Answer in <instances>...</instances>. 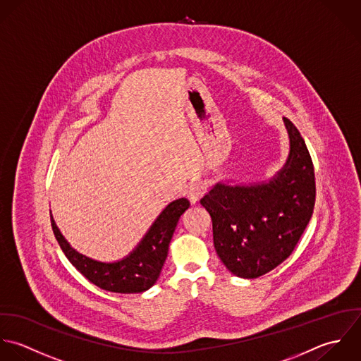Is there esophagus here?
Masks as SVG:
<instances>
[{"instance_id": "esophagus-1", "label": "esophagus", "mask_w": 361, "mask_h": 361, "mask_svg": "<svg viewBox=\"0 0 361 361\" xmlns=\"http://www.w3.org/2000/svg\"><path fill=\"white\" fill-rule=\"evenodd\" d=\"M185 194H187V198L190 200L191 204H197V202L204 197L205 188H204V185L200 184V183H192V184L188 185Z\"/></svg>"}]
</instances>
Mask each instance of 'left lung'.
<instances>
[{"label": "left lung", "mask_w": 361, "mask_h": 361, "mask_svg": "<svg viewBox=\"0 0 361 361\" xmlns=\"http://www.w3.org/2000/svg\"><path fill=\"white\" fill-rule=\"evenodd\" d=\"M283 120L290 154L272 180L250 187L219 183L201 200L212 217L217 255L240 278H259L281 265L312 216V160L298 130L288 118Z\"/></svg>", "instance_id": "8db88e82"}]
</instances>
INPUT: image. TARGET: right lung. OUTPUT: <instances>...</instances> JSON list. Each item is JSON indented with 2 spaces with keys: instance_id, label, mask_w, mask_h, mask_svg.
<instances>
[{
  "instance_id": "right-lung-1",
  "label": "right lung",
  "mask_w": 361,
  "mask_h": 361,
  "mask_svg": "<svg viewBox=\"0 0 361 361\" xmlns=\"http://www.w3.org/2000/svg\"><path fill=\"white\" fill-rule=\"evenodd\" d=\"M185 198L173 201L154 220L138 247L123 261L104 264L93 261L76 252L57 228L53 216L51 227L54 235L73 267L97 288L113 293H142L152 288L167 258L169 244L180 216L188 209Z\"/></svg>"
}]
</instances>
